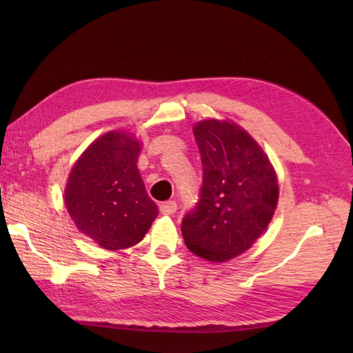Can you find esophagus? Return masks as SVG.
Instances as JSON below:
<instances>
[{
  "mask_svg": "<svg viewBox=\"0 0 353 353\" xmlns=\"http://www.w3.org/2000/svg\"><path fill=\"white\" fill-rule=\"evenodd\" d=\"M177 210V204L174 201H166L163 204H160V213L162 214H172Z\"/></svg>",
  "mask_w": 353,
  "mask_h": 353,
  "instance_id": "esophagus-1",
  "label": "esophagus"
}]
</instances>
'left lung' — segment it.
Instances as JSON below:
<instances>
[{
    "mask_svg": "<svg viewBox=\"0 0 353 353\" xmlns=\"http://www.w3.org/2000/svg\"><path fill=\"white\" fill-rule=\"evenodd\" d=\"M202 162V187L182 219L185 244L208 261L248 250L274 214L279 185L271 162L246 130L205 119L193 129Z\"/></svg>",
    "mask_w": 353,
    "mask_h": 353,
    "instance_id": "1",
    "label": "left lung"
}]
</instances>
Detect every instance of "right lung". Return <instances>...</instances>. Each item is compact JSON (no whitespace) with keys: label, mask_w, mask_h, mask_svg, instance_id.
I'll use <instances>...</instances> for the list:
<instances>
[{"label":"right lung","mask_w":353,"mask_h":353,"mask_svg":"<svg viewBox=\"0 0 353 353\" xmlns=\"http://www.w3.org/2000/svg\"><path fill=\"white\" fill-rule=\"evenodd\" d=\"M140 143L109 132L92 143L70 172L65 205L77 229L109 250L140 243L157 218L137 168Z\"/></svg>","instance_id":"1"}]
</instances>
